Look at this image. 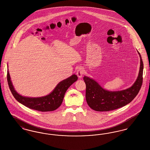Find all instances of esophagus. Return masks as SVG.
Instances as JSON below:
<instances>
[{
  "label": "esophagus",
  "mask_w": 150,
  "mask_h": 150,
  "mask_svg": "<svg viewBox=\"0 0 150 150\" xmlns=\"http://www.w3.org/2000/svg\"><path fill=\"white\" fill-rule=\"evenodd\" d=\"M84 69L83 67H79L77 71H76V74H77L79 78H82V76L84 75Z\"/></svg>",
  "instance_id": "obj_1"
}]
</instances>
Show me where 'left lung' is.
Listing matches in <instances>:
<instances>
[{
	"instance_id": "1",
	"label": "left lung",
	"mask_w": 150,
	"mask_h": 150,
	"mask_svg": "<svg viewBox=\"0 0 150 150\" xmlns=\"http://www.w3.org/2000/svg\"><path fill=\"white\" fill-rule=\"evenodd\" d=\"M140 69L136 82L130 88L121 91L111 92L102 88L93 79L84 76L86 84V98L88 106L97 111H108L129 103L139 92L143 82V64L141 56Z\"/></svg>"
}]
</instances>
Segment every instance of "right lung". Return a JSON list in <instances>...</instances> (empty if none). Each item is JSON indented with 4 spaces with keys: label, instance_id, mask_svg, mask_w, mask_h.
Listing matches in <instances>:
<instances>
[{
    "label": "right lung",
    "instance_id": "add662e5",
    "mask_svg": "<svg viewBox=\"0 0 150 150\" xmlns=\"http://www.w3.org/2000/svg\"><path fill=\"white\" fill-rule=\"evenodd\" d=\"M7 77L9 88L15 99L26 107L42 112L54 111L59 107L62 103L66 91L78 80L76 75H72L70 77L59 82L49 95L39 98H30L23 97L16 92L11 81L8 70Z\"/></svg>",
    "mask_w": 150,
    "mask_h": 150
}]
</instances>
